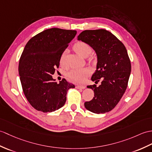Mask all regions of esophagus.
<instances>
[{
  "label": "esophagus",
  "instance_id": "34e87169",
  "mask_svg": "<svg viewBox=\"0 0 152 152\" xmlns=\"http://www.w3.org/2000/svg\"><path fill=\"white\" fill-rule=\"evenodd\" d=\"M76 87L77 89H84L85 88H86V86H80V85H77L76 86Z\"/></svg>",
  "mask_w": 152,
  "mask_h": 152
}]
</instances>
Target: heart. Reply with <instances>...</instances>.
I'll return each mask as SVG.
<instances>
[{
  "label": "heart",
  "instance_id": "heart-1",
  "mask_svg": "<svg viewBox=\"0 0 152 152\" xmlns=\"http://www.w3.org/2000/svg\"><path fill=\"white\" fill-rule=\"evenodd\" d=\"M74 49L76 53L83 58H86L92 52V48L89 45L85 42H77L74 45ZM65 57V51L62 53L60 57V63L63 64ZM91 70L87 68L74 69L70 70L66 74L69 79L76 83H82L86 80V77L90 75Z\"/></svg>",
  "mask_w": 152,
  "mask_h": 152
}]
</instances>
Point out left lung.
<instances>
[{
	"mask_svg": "<svg viewBox=\"0 0 152 152\" xmlns=\"http://www.w3.org/2000/svg\"><path fill=\"white\" fill-rule=\"evenodd\" d=\"M77 40L89 45L97 56L96 70L91 80L101 84L88 86L94 97L86 102L85 107L94 113L111 111L126 90L131 73V62L125 46L113 34L104 29L84 30Z\"/></svg>",
	"mask_w": 152,
	"mask_h": 152,
	"instance_id": "1",
	"label": "left lung"
}]
</instances>
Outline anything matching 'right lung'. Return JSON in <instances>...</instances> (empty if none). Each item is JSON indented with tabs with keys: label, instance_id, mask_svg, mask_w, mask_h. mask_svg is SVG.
Returning <instances> with one entry per match:
<instances>
[{
	"label": "right lung",
	"instance_id": "right-lung-1",
	"mask_svg": "<svg viewBox=\"0 0 152 152\" xmlns=\"http://www.w3.org/2000/svg\"><path fill=\"white\" fill-rule=\"evenodd\" d=\"M76 33L57 28L47 29L31 38L24 47L19 63L20 80L27 100L36 110H58L65 104L68 90L75 87L65 79L58 83L52 75Z\"/></svg>",
	"mask_w": 152,
	"mask_h": 152
}]
</instances>
